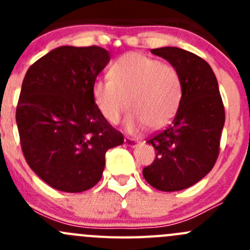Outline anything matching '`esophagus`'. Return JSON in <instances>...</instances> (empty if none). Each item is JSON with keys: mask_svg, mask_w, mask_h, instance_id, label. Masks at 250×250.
<instances>
[{"mask_svg": "<svg viewBox=\"0 0 250 250\" xmlns=\"http://www.w3.org/2000/svg\"><path fill=\"white\" fill-rule=\"evenodd\" d=\"M125 144L127 146H129V147H135V146L139 144V141L137 139H133V138H125Z\"/></svg>", "mask_w": 250, "mask_h": 250, "instance_id": "34e87169", "label": "esophagus"}]
</instances>
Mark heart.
Wrapping results in <instances>:
<instances>
[{
  "label": "heart",
  "instance_id": "obj_1",
  "mask_svg": "<svg viewBox=\"0 0 250 250\" xmlns=\"http://www.w3.org/2000/svg\"><path fill=\"white\" fill-rule=\"evenodd\" d=\"M110 78H97L92 84L95 107L106 122L117 125L128 107L125 121L129 132L146 127H166L175 116L181 102L183 85L178 70L141 53L118 58L111 66Z\"/></svg>",
  "mask_w": 250,
  "mask_h": 250
}]
</instances>
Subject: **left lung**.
Here are the masks:
<instances>
[{
	"instance_id": "8db88e82",
	"label": "left lung",
	"mask_w": 250,
	"mask_h": 250,
	"mask_svg": "<svg viewBox=\"0 0 250 250\" xmlns=\"http://www.w3.org/2000/svg\"><path fill=\"white\" fill-rule=\"evenodd\" d=\"M151 53L178 70L183 95L172 123L148 138L156 158L143 174L157 190L180 191L198 183L215 165L225 109L218 81L206 60L176 47L156 48Z\"/></svg>"
}]
</instances>
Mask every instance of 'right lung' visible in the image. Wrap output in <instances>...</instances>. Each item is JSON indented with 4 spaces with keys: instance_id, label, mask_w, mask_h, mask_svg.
I'll return each instance as SVG.
<instances>
[{
    "instance_id": "add662e5",
    "label": "right lung",
    "mask_w": 250,
    "mask_h": 250,
    "mask_svg": "<svg viewBox=\"0 0 250 250\" xmlns=\"http://www.w3.org/2000/svg\"><path fill=\"white\" fill-rule=\"evenodd\" d=\"M109 62L102 47L62 46L25 75L16 112L20 145L29 167L53 188L89 190L102 179L106 151L123 144L92 98Z\"/></svg>"
}]
</instances>
